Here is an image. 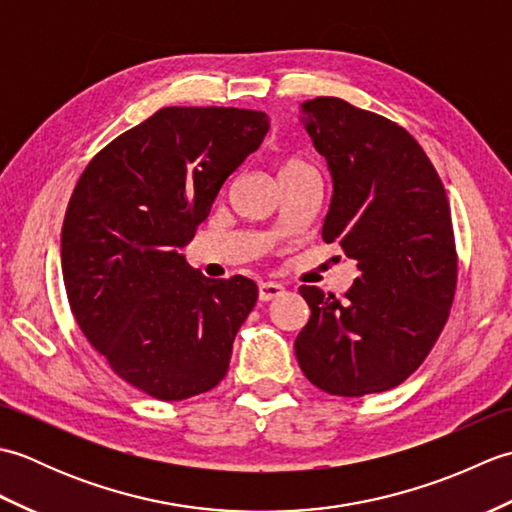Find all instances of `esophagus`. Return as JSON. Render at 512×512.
Instances as JSON below:
<instances>
[{
	"label": "esophagus",
	"mask_w": 512,
	"mask_h": 512,
	"mask_svg": "<svg viewBox=\"0 0 512 512\" xmlns=\"http://www.w3.org/2000/svg\"><path fill=\"white\" fill-rule=\"evenodd\" d=\"M284 292H286L284 286L273 284V281H264V284H259V299L262 301H273L284 295Z\"/></svg>",
	"instance_id": "obj_1"
}]
</instances>
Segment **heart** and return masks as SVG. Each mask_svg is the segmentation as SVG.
Wrapping results in <instances>:
<instances>
[{"label": "heart", "mask_w": 512, "mask_h": 512, "mask_svg": "<svg viewBox=\"0 0 512 512\" xmlns=\"http://www.w3.org/2000/svg\"><path fill=\"white\" fill-rule=\"evenodd\" d=\"M303 162H299V160H286V162H281V167H279V173L281 171H288V169H295V167H301Z\"/></svg>", "instance_id": "b5f03b06"}]
</instances>
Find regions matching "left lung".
Instances as JSON below:
<instances>
[{
	"mask_svg": "<svg viewBox=\"0 0 512 512\" xmlns=\"http://www.w3.org/2000/svg\"><path fill=\"white\" fill-rule=\"evenodd\" d=\"M301 114L332 176L321 235L358 277L341 301L299 288L310 321L295 354L332 396L378 394L416 372L449 319L458 253L447 191L416 138L385 116L334 96L306 101Z\"/></svg>",
	"mask_w": 512,
	"mask_h": 512,
	"instance_id": "left-lung-1",
	"label": "left lung"
}]
</instances>
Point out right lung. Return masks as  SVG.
I'll return each mask as SVG.
<instances>
[{
  "instance_id": "obj_1",
  "label": "right lung",
  "mask_w": 512,
  "mask_h": 512,
  "mask_svg": "<svg viewBox=\"0 0 512 512\" xmlns=\"http://www.w3.org/2000/svg\"><path fill=\"white\" fill-rule=\"evenodd\" d=\"M268 116L162 107L96 154L61 228L76 323L125 383L158 400L213 389L255 308L253 279H209L187 246L226 178L262 145Z\"/></svg>"
}]
</instances>
